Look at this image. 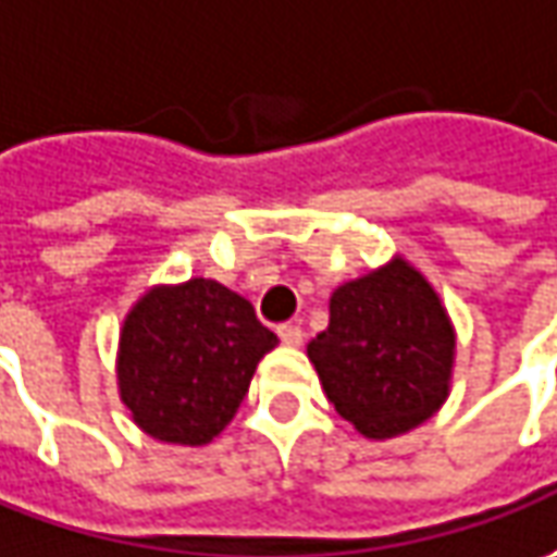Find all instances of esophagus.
<instances>
[{
	"instance_id": "34e87169",
	"label": "esophagus",
	"mask_w": 557,
	"mask_h": 557,
	"mask_svg": "<svg viewBox=\"0 0 557 557\" xmlns=\"http://www.w3.org/2000/svg\"><path fill=\"white\" fill-rule=\"evenodd\" d=\"M277 336L283 345H289V348H298L301 342H305V333H301V326H296V323H283V326H277Z\"/></svg>"
}]
</instances>
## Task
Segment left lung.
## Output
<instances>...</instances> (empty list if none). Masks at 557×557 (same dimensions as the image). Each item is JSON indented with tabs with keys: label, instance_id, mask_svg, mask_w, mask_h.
<instances>
[{
	"label": "left lung",
	"instance_id": "obj_1",
	"mask_svg": "<svg viewBox=\"0 0 557 557\" xmlns=\"http://www.w3.org/2000/svg\"><path fill=\"white\" fill-rule=\"evenodd\" d=\"M456 333L434 286L410 261L338 286L330 326L308 345L342 419L373 441L422 425L450 394Z\"/></svg>",
	"mask_w": 557,
	"mask_h": 557
}]
</instances>
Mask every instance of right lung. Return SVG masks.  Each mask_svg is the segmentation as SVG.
<instances>
[{
  "label": "right lung",
  "instance_id": "obj_1",
  "mask_svg": "<svg viewBox=\"0 0 557 557\" xmlns=\"http://www.w3.org/2000/svg\"><path fill=\"white\" fill-rule=\"evenodd\" d=\"M274 345L252 305L215 280L153 286L125 314L120 397L150 437L200 447L234 419Z\"/></svg>",
  "mask_w": 557,
  "mask_h": 557
}]
</instances>
